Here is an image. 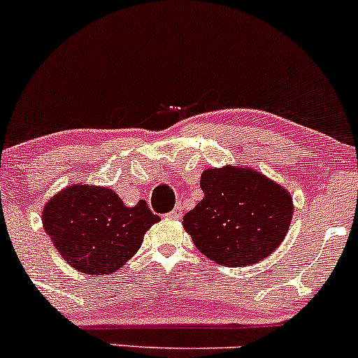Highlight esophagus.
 <instances>
[{
    "label": "esophagus",
    "instance_id": "34e87169",
    "mask_svg": "<svg viewBox=\"0 0 358 358\" xmlns=\"http://www.w3.org/2000/svg\"><path fill=\"white\" fill-rule=\"evenodd\" d=\"M168 217H170V219H175V220L182 219V207H175L173 210L168 213Z\"/></svg>",
    "mask_w": 358,
    "mask_h": 358
}]
</instances>
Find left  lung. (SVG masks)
<instances>
[{"mask_svg": "<svg viewBox=\"0 0 358 358\" xmlns=\"http://www.w3.org/2000/svg\"><path fill=\"white\" fill-rule=\"evenodd\" d=\"M203 199L185 213L183 227L195 248L217 264H256L279 248L293 219L286 188L250 168H207Z\"/></svg>", "mask_w": 358, "mask_h": 358, "instance_id": "1", "label": "left lung"}]
</instances>
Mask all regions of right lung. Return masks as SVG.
Masks as SVG:
<instances>
[{
	"label": "right lung",
	"instance_id": "obj_1",
	"mask_svg": "<svg viewBox=\"0 0 358 358\" xmlns=\"http://www.w3.org/2000/svg\"><path fill=\"white\" fill-rule=\"evenodd\" d=\"M159 220L145 200L126 207L114 190L71 185L45 205V232L73 269L108 276L124 266L151 225Z\"/></svg>",
	"mask_w": 358,
	"mask_h": 358
}]
</instances>
